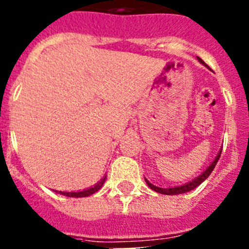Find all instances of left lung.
I'll list each match as a JSON object with an SVG mask.
<instances>
[{"instance_id": "8db88e82", "label": "left lung", "mask_w": 249, "mask_h": 249, "mask_svg": "<svg viewBox=\"0 0 249 249\" xmlns=\"http://www.w3.org/2000/svg\"><path fill=\"white\" fill-rule=\"evenodd\" d=\"M198 61L202 63V65L207 66L206 63H204L203 61H202V59L199 58V57H198ZM221 153H222V149H219L218 155L215 156L214 160H213L212 162H211L210 166L207 167V168L204 169V171L201 173V175L197 176V177H196V178H193L192 181L187 182V183H184V184H181V186L168 187V188H162V187H157V186H155V184H152L151 182H149L148 179H147V178H144V179H146V183L148 184V187H149V188H151V190H153V191H155V192L160 193V195L175 196V195H182V193L190 192V191L195 190L196 187H198L199 184H201L202 182H203L204 179H206V178H208V176H210L211 173H212V171H213V169H214L215 164H217V162H218L219 157H221Z\"/></svg>"}]
</instances>
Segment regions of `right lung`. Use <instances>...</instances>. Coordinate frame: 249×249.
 Returning a JSON list of instances; mask_svg holds the SVG:
<instances>
[{"mask_svg": "<svg viewBox=\"0 0 249 249\" xmlns=\"http://www.w3.org/2000/svg\"><path fill=\"white\" fill-rule=\"evenodd\" d=\"M106 178H107V176H105V177H103L100 182H97V183L94 184V186L89 187V188H86V190L83 191H77V192H62V191H54V192L59 193V195H62V196H66V197H74V198L89 197V196L93 195V193H96L97 191H100L101 188H102L103 183H105L106 181Z\"/></svg>", "mask_w": 249, "mask_h": 249, "instance_id": "right-lung-1", "label": "right lung"}]
</instances>
